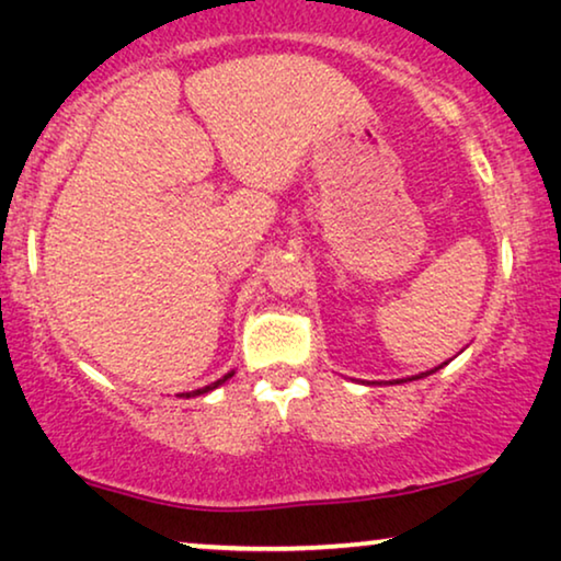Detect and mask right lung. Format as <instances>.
Returning a JSON list of instances; mask_svg holds the SVG:
<instances>
[{"mask_svg":"<svg viewBox=\"0 0 561 561\" xmlns=\"http://www.w3.org/2000/svg\"><path fill=\"white\" fill-rule=\"evenodd\" d=\"M233 377V371H228L226 377L222 379H218V382H213V385H207V387H203V390H194V392H186V394H182V398H194V394H205V392H210V390H215V387H220L222 382H226V379H230Z\"/></svg>","mask_w":561,"mask_h":561,"instance_id":"right-lung-1","label":"right lung"}]
</instances>
